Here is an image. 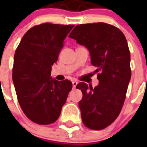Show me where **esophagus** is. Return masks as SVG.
Returning a JSON list of instances; mask_svg holds the SVG:
<instances>
[{
    "label": "esophagus",
    "instance_id": "1",
    "mask_svg": "<svg viewBox=\"0 0 147 147\" xmlns=\"http://www.w3.org/2000/svg\"><path fill=\"white\" fill-rule=\"evenodd\" d=\"M77 84H78V82L76 80L72 81V86H73V88H76V86L77 85Z\"/></svg>",
    "mask_w": 147,
    "mask_h": 147
}]
</instances>
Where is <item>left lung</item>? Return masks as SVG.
<instances>
[{
  "mask_svg": "<svg viewBox=\"0 0 147 147\" xmlns=\"http://www.w3.org/2000/svg\"><path fill=\"white\" fill-rule=\"evenodd\" d=\"M69 36L87 47L91 62L97 67L98 86L80 82L76 88L83 94L78 103L83 123L92 130H102L116 120L125 100L131 78L127 42L121 30L106 23L77 25Z\"/></svg>",
  "mask_w": 147,
  "mask_h": 147,
  "instance_id": "obj_1",
  "label": "left lung"
}]
</instances>
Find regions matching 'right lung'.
<instances>
[{
    "label": "right lung",
    "instance_id": "right-lung-1",
    "mask_svg": "<svg viewBox=\"0 0 147 147\" xmlns=\"http://www.w3.org/2000/svg\"><path fill=\"white\" fill-rule=\"evenodd\" d=\"M73 27L50 23L34 26L16 49L12 78L17 100L25 115L36 123L47 125L57 121L72 88L70 81L53 79L50 74Z\"/></svg>",
    "mask_w": 147,
    "mask_h": 147
}]
</instances>
